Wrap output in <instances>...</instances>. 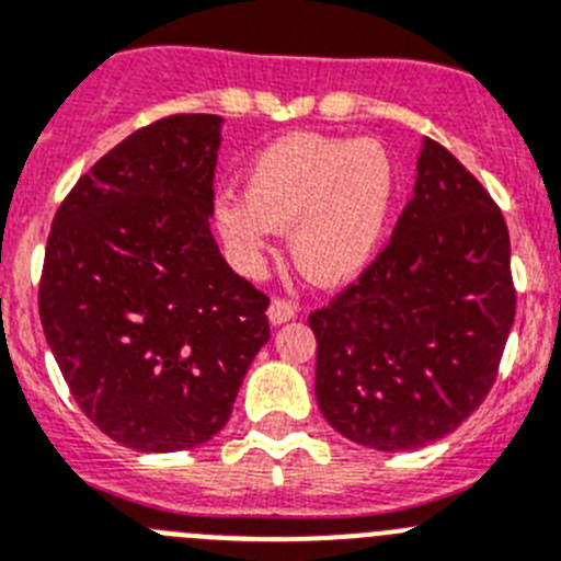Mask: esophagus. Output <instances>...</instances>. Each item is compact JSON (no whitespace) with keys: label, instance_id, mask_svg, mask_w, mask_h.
Wrapping results in <instances>:
<instances>
[{"label":"esophagus","instance_id":"esophagus-1","mask_svg":"<svg viewBox=\"0 0 561 561\" xmlns=\"http://www.w3.org/2000/svg\"><path fill=\"white\" fill-rule=\"evenodd\" d=\"M296 316V307L290 305V301H285V298H274L268 307V321L274 323V327H282V323H287L290 318Z\"/></svg>","mask_w":561,"mask_h":561}]
</instances>
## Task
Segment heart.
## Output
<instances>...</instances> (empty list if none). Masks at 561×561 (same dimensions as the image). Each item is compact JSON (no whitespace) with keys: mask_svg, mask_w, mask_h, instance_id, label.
Wrapping results in <instances>:
<instances>
[{"mask_svg":"<svg viewBox=\"0 0 561 561\" xmlns=\"http://www.w3.org/2000/svg\"><path fill=\"white\" fill-rule=\"evenodd\" d=\"M396 162L379 140L290 133L254 154L245 191L213 207L245 274L263 268L274 229H290L293 263L323 287L348 285L379 254L396 202Z\"/></svg>","mask_w":561,"mask_h":561,"instance_id":"1","label":"heart"}]
</instances>
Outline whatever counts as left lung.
Masks as SVG:
<instances>
[{
	"instance_id": "1",
	"label": "left lung",
	"mask_w": 561,
	"mask_h": 561,
	"mask_svg": "<svg viewBox=\"0 0 561 561\" xmlns=\"http://www.w3.org/2000/svg\"><path fill=\"white\" fill-rule=\"evenodd\" d=\"M512 321L499 204L446 146L423 138L415 196L390 243L310 316L318 407L365 448L428 446L486 399Z\"/></svg>"
}]
</instances>
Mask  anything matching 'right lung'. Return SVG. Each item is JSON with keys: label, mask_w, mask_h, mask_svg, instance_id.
Returning <instances> with one entry per match:
<instances>
[{"label": "right lung", "mask_w": 561, "mask_h": 561, "mask_svg": "<svg viewBox=\"0 0 561 561\" xmlns=\"http://www.w3.org/2000/svg\"><path fill=\"white\" fill-rule=\"evenodd\" d=\"M221 115H169L80 176L51 221L38 310L68 390L107 437L185 451L227 426L268 296L209 232Z\"/></svg>", "instance_id": "add662e5"}]
</instances>
